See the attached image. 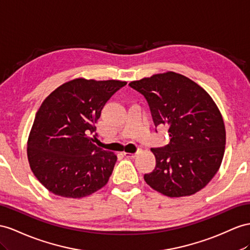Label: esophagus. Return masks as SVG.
I'll return each instance as SVG.
<instances>
[{"label":"esophagus","instance_id":"obj_1","mask_svg":"<svg viewBox=\"0 0 250 250\" xmlns=\"http://www.w3.org/2000/svg\"><path fill=\"white\" fill-rule=\"evenodd\" d=\"M139 152H140L139 150H138L137 152H135V153H127V152H125V156H126L127 158H134V157H135V156L138 154Z\"/></svg>","mask_w":250,"mask_h":250}]
</instances>
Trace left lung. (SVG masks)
I'll use <instances>...</instances> for the list:
<instances>
[{"instance_id":"1","label":"left lung","mask_w":250,"mask_h":250,"mask_svg":"<svg viewBox=\"0 0 250 250\" xmlns=\"http://www.w3.org/2000/svg\"><path fill=\"white\" fill-rule=\"evenodd\" d=\"M129 85L146 98L155 126H169L170 143L152 148L156 166L146 183L170 197L196 193L212 180L223 161L225 125L205 89L174 72L155 74Z\"/></svg>"}]
</instances>
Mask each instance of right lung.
<instances>
[{"instance_id":"right-lung-1","label":"right lung","mask_w":250,"mask_h":250,"mask_svg":"<svg viewBox=\"0 0 250 250\" xmlns=\"http://www.w3.org/2000/svg\"><path fill=\"white\" fill-rule=\"evenodd\" d=\"M125 81L77 78L44 99L27 140L30 169L44 187L62 197L81 198L104 187L117 155L94 143L106 101Z\"/></svg>"}]
</instances>
